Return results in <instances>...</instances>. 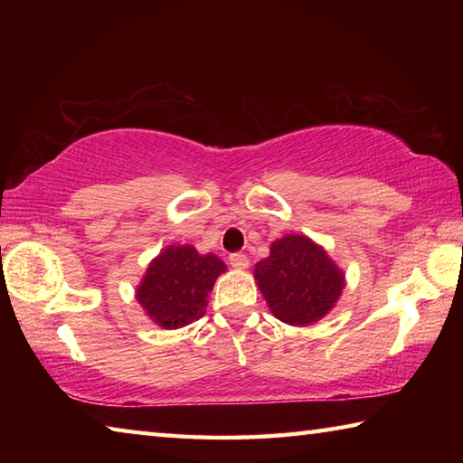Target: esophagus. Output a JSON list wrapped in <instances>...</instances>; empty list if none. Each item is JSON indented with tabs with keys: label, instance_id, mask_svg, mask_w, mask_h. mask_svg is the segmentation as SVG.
Masks as SVG:
<instances>
[{
	"label": "esophagus",
	"instance_id": "34e87169",
	"mask_svg": "<svg viewBox=\"0 0 463 463\" xmlns=\"http://www.w3.org/2000/svg\"><path fill=\"white\" fill-rule=\"evenodd\" d=\"M229 261L234 269H247L249 268V257L242 255V253H232L229 257Z\"/></svg>",
	"mask_w": 463,
	"mask_h": 463
}]
</instances>
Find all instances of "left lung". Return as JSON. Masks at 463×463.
Here are the masks:
<instances>
[{"label": "left lung", "mask_w": 463, "mask_h": 463, "mask_svg": "<svg viewBox=\"0 0 463 463\" xmlns=\"http://www.w3.org/2000/svg\"><path fill=\"white\" fill-rule=\"evenodd\" d=\"M253 276L271 315L294 326L312 325L328 315L345 288V273L304 234L273 241L269 257L255 265Z\"/></svg>", "instance_id": "obj_1"}]
</instances>
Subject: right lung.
I'll use <instances>...</instances> for the list:
<instances>
[{"label":"right lung","instance_id":"add662e5","mask_svg":"<svg viewBox=\"0 0 463 463\" xmlns=\"http://www.w3.org/2000/svg\"><path fill=\"white\" fill-rule=\"evenodd\" d=\"M226 271L214 253L200 255L192 245H169L148 263L137 288L146 317L163 328H182L206 315L208 294Z\"/></svg>","mask_w":463,"mask_h":463}]
</instances>
